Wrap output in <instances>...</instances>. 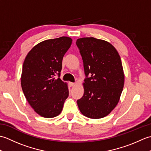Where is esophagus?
Masks as SVG:
<instances>
[{
	"label": "esophagus",
	"mask_w": 151,
	"mask_h": 151,
	"mask_svg": "<svg viewBox=\"0 0 151 151\" xmlns=\"http://www.w3.org/2000/svg\"><path fill=\"white\" fill-rule=\"evenodd\" d=\"M69 86H70V87H73V86H74L75 85V83H73V82H69Z\"/></svg>",
	"instance_id": "34e87169"
}]
</instances>
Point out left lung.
Wrapping results in <instances>:
<instances>
[{
    "mask_svg": "<svg viewBox=\"0 0 151 151\" xmlns=\"http://www.w3.org/2000/svg\"><path fill=\"white\" fill-rule=\"evenodd\" d=\"M86 78L84 93L77 101L84 116L100 119L116 106L124 86V75L119 54L108 41L95 37L76 40Z\"/></svg>",
    "mask_w": 151,
    "mask_h": 151,
    "instance_id": "1",
    "label": "left lung"
}]
</instances>
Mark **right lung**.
<instances>
[{"label": "right lung", "instance_id": "add662e5", "mask_svg": "<svg viewBox=\"0 0 151 151\" xmlns=\"http://www.w3.org/2000/svg\"><path fill=\"white\" fill-rule=\"evenodd\" d=\"M72 41L65 36L43 41L24 59L21 78L22 91L31 107L43 117L58 115L69 96L67 83L59 77L63 56ZM56 73L57 79L54 78Z\"/></svg>", "mask_w": 151, "mask_h": 151}]
</instances>
